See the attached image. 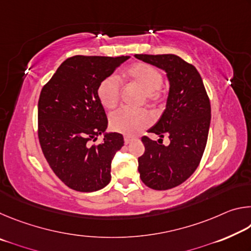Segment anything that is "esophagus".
<instances>
[{"label": "esophagus", "mask_w": 251, "mask_h": 251, "mask_svg": "<svg viewBox=\"0 0 251 251\" xmlns=\"http://www.w3.org/2000/svg\"><path fill=\"white\" fill-rule=\"evenodd\" d=\"M133 141H134V138L133 137H129V136H125V137H124L125 144H129V143H131Z\"/></svg>", "instance_id": "1"}]
</instances>
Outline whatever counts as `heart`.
I'll return each mask as SVG.
<instances>
[{"label":"heart","mask_w":251,"mask_h":251,"mask_svg":"<svg viewBox=\"0 0 251 251\" xmlns=\"http://www.w3.org/2000/svg\"><path fill=\"white\" fill-rule=\"evenodd\" d=\"M126 78L144 92L145 100L156 104L160 100V86L163 75L154 66L146 63H136L126 71ZM97 99L106 109H113L118 104L121 94L120 80L115 75H109L97 86ZM151 124V117L146 110L118 109L109 116V127L114 131L127 136H135Z\"/></svg>","instance_id":"1"}]
</instances>
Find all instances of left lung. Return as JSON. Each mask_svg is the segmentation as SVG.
Here are the masks:
<instances>
[{
  "label": "left lung",
  "instance_id": "8db88e82",
  "mask_svg": "<svg viewBox=\"0 0 251 251\" xmlns=\"http://www.w3.org/2000/svg\"><path fill=\"white\" fill-rule=\"evenodd\" d=\"M135 57L166 72L169 92L166 108L148 129L159 139L167 134L165 147L146 136L145 152L138 158L142 181L155 190L180 185L193 175L205 151L210 126V101L196 67L174 54H135Z\"/></svg>",
  "mask_w": 251,
  "mask_h": 251
}]
</instances>
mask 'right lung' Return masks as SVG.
Returning a JSON list of instances; mask_svg holds the SVG:
<instances>
[{
  "instance_id": "1",
  "label": "right lung",
  "mask_w": 251,
  "mask_h": 251,
  "mask_svg": "<svg viewBox=\"0 0 251 251\" xmlns=\"http://www.w3.org/2000/svg\"><path fill=\"white\" fill-rule=\"evenodd\" d=\"M129 56L67 58L42 88L39 139L50 168L70 188L97 192L110 181V164L124 137L107 133L108 122L97 86ZM100 134L103 142L91 146Z\"/></svg>"
}]
</instances>
